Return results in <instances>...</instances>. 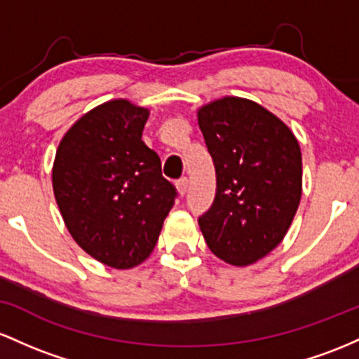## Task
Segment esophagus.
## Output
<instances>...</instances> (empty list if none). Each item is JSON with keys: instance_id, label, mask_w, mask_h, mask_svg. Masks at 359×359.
<instances>
[{"instance_id": "34e87169", "label": "esophagus", "mask_w": 359, "mask_h": 359, "mask_svg": "<svg viewBox=\"0 0 359 359\" xmlns=\"http://www.w3.org/2000/svg\"><path fill=\"white\" fill-rule=\"evenodd\" d=\"M176 188H178L180 195H184L188 190V178L187 176H183V178H180L178 181H176Z\"/></svg>"}]
</instances>
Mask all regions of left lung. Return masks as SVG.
<instances>
[{
  "label": "left lung",
  "mask_w": 359,
  "mask_h": 359,
  "mask_svg": "<svg viewBox=\"0 0 359 359\" xmlns=\"http://www.w3.org/2000/svg\"><path fill=\"white\" fill-rule=\"evenodd\" d=\"M217 191L198 219L208 248L248 266L283 241L302 196V152L292 130L251 100L225 96L198 110Z\"/></svg>",
  "instance_id": "1"
}]
</instances>
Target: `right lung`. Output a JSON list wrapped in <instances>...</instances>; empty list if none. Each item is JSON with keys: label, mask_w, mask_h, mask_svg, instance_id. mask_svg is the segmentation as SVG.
<instances>
[{"label": "right lung", "mask_w": 359, "mask_h": 359, "mask_svg": "<svg viewBox=\"0 0 359 359\" xmlns=\"http://www.w3.org/2000/svg\"><path fill=\"white\" fill-rule=\"evenodd\" d=\"M149 110L127 100L93 108L60 140L52 187L72 239L100 263L128 269L147 259L176 188L142 140Z\"/></svg>", "instance_id": "1"}]
</instances>
